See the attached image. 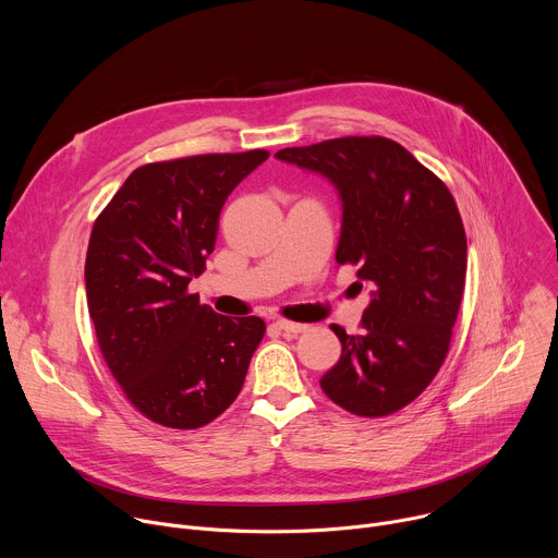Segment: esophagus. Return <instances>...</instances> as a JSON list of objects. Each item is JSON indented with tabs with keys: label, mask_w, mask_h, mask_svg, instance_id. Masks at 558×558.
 <instances>
[{
	"label": "esophagus",
	"mask_w": 558,
	"mask_h": 558,
	"mask_svg": "<svg viewBox=\"0 0 558 558\" xmlns=\"http://www.w3.org/2000/svg\"><path fill=\"white\" fill-rule=\"evenodd\" d=\"M276 327L284 333H291V336H298V333H304L308 329V325H300V323H289V320H276Z\"/></svg>",
	"instance_id": "34e87169"
}]
</instances>
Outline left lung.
<instances>
[{
	"label": "left lung",
	"mask_w": 558,
	"mask_h": 558,
	"mask_svg": "<svg viewBox=\"0 0 558 558\" xmlns=\"http://www.w3.org/2000/svg\"><path fill=\"white\" fill-rule=\"evenodd\" d=\"M276 158L331 181L342 201L336 260L373 284L362 333L331 327L342 355L323 390L362 417L404 409L446 360L463 295L468 245L452 194L384 136L284 147Z\"/></svg>",
	"instance_id": "1"
}]
</instances>
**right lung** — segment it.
Listing matches in <instances>:
<instances>
[{"label":"right lung","instance_id":"1","mask_svg":"<svg viewBox=\"0 0 558 558\" xmlns=\"http://www.w3.org/2000/svg\"><path fill=\"white\" fill-rule=\"evenodd\" d=\"M267 158L250 149L147 163L95 220L86 293L97 342L128 400L156 424L201 428L243 388L265 323L231 320L187 284L214 252L227 196Z\"/></svg>","mask_w":558,"mask_h":558}]
</instances>
